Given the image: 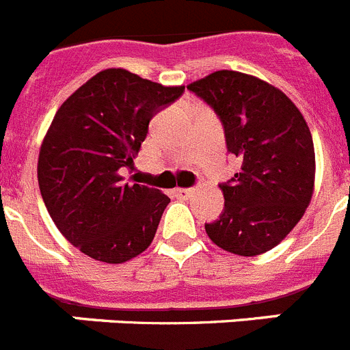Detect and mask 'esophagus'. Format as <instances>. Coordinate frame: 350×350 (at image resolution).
Segmentation results:
<instances>
[{
  "instance_id": "esophagus-1",
  "label": "esophagus",
  "mask_w": 350,
  "mask_h": 350,
  "mask_svg": "<svg viewBox=\"0 0 350 350\" xmlns=\"http://www.w3.org/2000/svg\"><path fill=\"white\" fill-rule=\"evenodd\" d=\"M191 193H193V191L187 189V187H177V189H173V195L180 200H187L191 196Z\"/></svg>"
}]
</instances>
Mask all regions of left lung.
I'll use <instances>...</instances> for the list:
<instances>
[{
  "label": "left lung",
  "instance_id": "1",
  "mask_svg": "<svg viewBox=\"0 0 350 350\" xmlns=\"http://www.w3.org/2000/svg\"><path fill=\"white\" fill-rule=\"evenodd\" d=\"M225 125L228 152L243 161L221 184L225 211L205 225L212 243L239 256L273 250L304 216L315 189V148L299 107L276 86L237 70L187 85Z\"/></svg>",
  "mask_w": 350,
  "mask_h": 350
}]
</instances>
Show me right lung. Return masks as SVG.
<instances>
[{
	"label": "right lung",
	"mask_w": 350,
	"mask_h": 350,
	"mask_svg": "<svg viewBox=\"0 0 350 350\" xmlns=\"http://www.w3.org/2000/svg\"><path fill=\"white\" fill-rule=\"evenodd\" d=\"M182 92L106 68L58 107L38 152V187L56 228L90 258L124 264L154 241L170 198L125 184L120 170L134 168L150 118Z\"/></svg>",
	"instance_id": "add662e5"
}]
</instances>
